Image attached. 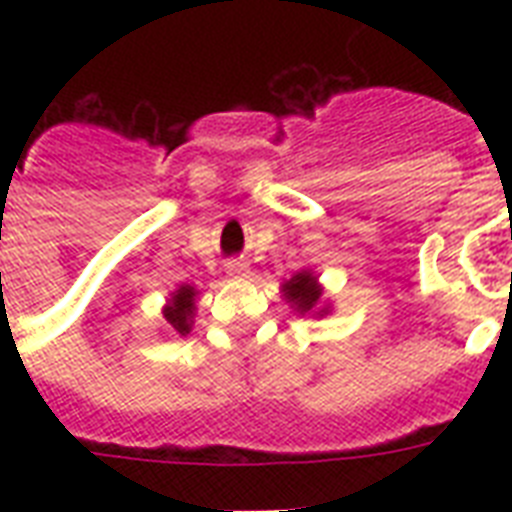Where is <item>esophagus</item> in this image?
Returning <instances> with one entry per match:
<instances>
[{
	"label": "esophagus",
	"mask_w": 512,
	"mask_h": 512,
	"mask_svg": "<svg viewBox=\"0 0 512 512\" xmlns=\"http://www.w3.org/2000/svg\"><path fill=\"white\" fill-rule=\"evenodd\" d=\"M225 273H228L231 279H244V276H249V263H244L239 257H233V260L225 263Z\"/></svg>",
	"instance_id": "esophagus-1"
}]
</instances>
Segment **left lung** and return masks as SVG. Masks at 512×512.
I'll use <instances>...</instances> for the list:
<instances>
[{
    "label": "left lung",
    "instance_id": "1",
    "mask_svg": "<svg viewBox=\"0 0 512 512\" xmlns=\"http://www.w3.org/2000/svg\"><path fill=\"white\" fill-rule=\"evenodd\" d=\"M281 292H284L287 303L292 305L297 313H316V316H324V313L329 311V308H319L324 289H321L319 279H316L311 271H300L297 276L284 281V284H281Z\"/></svg>",
    "mask_w": 512,
    "mask_h": 512
}]
</instances>
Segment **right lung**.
Wrapping results in <instances>:
<instances>
[{
    "instance_id": "1",
    "label": "right lung",
    "mask_w": 512,
    "mask_h": 512,
    "mask_svg": "<svg viewBox=\"0 0 512 512\" xmlns=\"http://www.w3.org/2000/svg\"><path fill=\"white\" fill-rule=\"evenodd\" d=\"M196 289L183 284L172 292L170 303L164 305V319L175 329L177 335H188L193 324V311H196Z\"/></svg>"
}]
</instances>
